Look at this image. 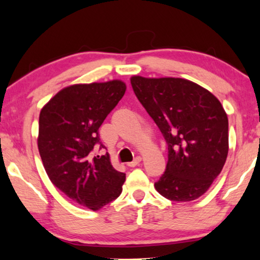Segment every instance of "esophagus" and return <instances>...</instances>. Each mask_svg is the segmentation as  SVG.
<instances>
[{"mask_svg":"<svg viewBox=\"0 0 260 260\" xmlns=\"http://www.w3.org/2000/svg\"><path fill=\"white\" fill-rule=\"evenodd\" d=\"M141 161H142V158H141L140 156H136V157L134 158V161H132V162H129V163H127V167H129V168H135L136 165H139V164L141 163Z\"/></svg>","mask_w":260,"mask_h":260,"instance_id":"1","label":"esophagus"}]
</instances>
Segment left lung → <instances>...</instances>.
I'll return each instance as SVG.
<instances>
[{
	"mask_svg": "<svg viewBox=\"0 0 260 260\" xmlns=\"http://www.w3.org/2000/svg\"><path fill=\"white\" fill-rule=\"evenodd\" d=\"M135 95L168 144L165 172L155 189L171 201L206 193L221 172L229 150L228 117L211 92L182 78H131Z\"/></svg>",
	"mask_w": 260,
	"mask_h": 260,
	"instance_id": "8db88e82",
	"label": "left lung"
}]
</instances>
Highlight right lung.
<instances>
[{
    "label": "right lung",
    "instance_id": "right-lung-1",
    "mask_svg": "<svg viewBox=\"0 0 260 260\" xmlns=\"http://www.w3.org/2000/svg\"><path fill=\"white\" fill-rule=\"evenodd\" d=\"M120 80L74 85L60 90L41 109L38 147L49 179L74 202L93 211L117 199L125 173L116 171L99 127L124 96Z\"/></svg>",
    "mask_w": 260,
    "mask_h": 260
}]
</instances>
